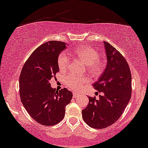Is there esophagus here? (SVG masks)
<instances>
[{
    "mask_svg": "<svg viewBox=\"0 0 148 148\" xmlns=\"http://www.w3.org/2000/svg\"><path fill=\"white\" fill-rule=\"evenodd\" d=\"M78 94H79V93H77V92H73V97L74 98H75V97H77V95H78Z\"/></svg>",
    "mask_w": 148,
    "mask_h": 148,
    "instance_id": "34e87169",
    "label": "esophagus"
}]
</instances>
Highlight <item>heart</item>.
<instances>
[{
	"label": "heart",
	"instance_id": "1",
	"mask_svg": "<svg viewBox=\"0 0 148 148\" xmlns=\"http://www.w3.org/2000/svg\"><path fill=\"white\" fill-rule=\"evenodd\" d=\"M75 55L84 60L87 64V70L94 75H99L102 73L105 69V62L100 57V53L96 49L89 45L78 47L75 50ZM58 65L61 71L68 69L70 59L66 51H62L58 57ZM65 84L71 90L79 91L84 86L90 81L86 76H79L73 73H70L65 77Z\"/></svg>",
	"mask_w": 148,
	"mask_h": 148
}]
</instances>
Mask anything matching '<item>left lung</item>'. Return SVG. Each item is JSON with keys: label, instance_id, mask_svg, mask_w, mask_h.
<instances>
[{"label": "left lung", "instance_id": "obj_1", "mask_svg": "<svg viewBox=\"0 0 148 148\" xmlns=\"http://www.w3.org/2000/svg\"><path fill=\"white\" fill-rule=\"evenodd\" d=\"M107 65L93 87L101 92L99 98L88 97L89 103L82 110L87 125L103 129L117 121L132 95V76L126 60L110 44L104 42Z\"/></svg>", "mask_w": 148, "mask_h": 148}]
</instances>
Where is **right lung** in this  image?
I'll return each instance as SVG.
<instances>
[{
  "label": "right lung",
  "instance_id": "add662e5",
  "mask_svg": "<svg viewBox=\"0 0 148 148\" xmlns=\"http://www.w3.org/2000/svg\"><path fill=\"white\" fill-rule=\"evenodd\" d=\"M66 49L60 41H49L32 53L22 69L19 79L20 97L27 112L43 125H54L63 119L65 108L73 94L67 88L56 90L49 80L59 71L58 57Z\"/></svg>",
  "mask_w": 148,
  "mask_h": 148
}]
</instances>
